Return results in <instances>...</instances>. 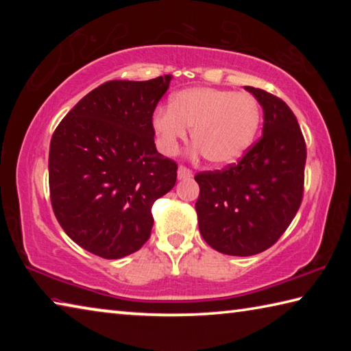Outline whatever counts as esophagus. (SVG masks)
<instances>
[{
	"label": "esophagus",
	"instance_id": "obj_1",
	"mask_svg": "<svg viewBox=\"0 0 351 351\" xmlns=\"http://www.w3.org/2000/svg\"><path fill=\"white\" fill-rule=\"evenodd\" d=\"M192 176H193L192 170L184 167V165H180V169H178V180H190Z\"/></svg>",
	"mask_w": 351,
	"mask_h": 351
}]
</instances>
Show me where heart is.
I'll list each match as a JSON object with an SVG mask.
<instances>
[{"label": "heart", "mask_w": 351, "mask_h": 351, "mask_svg": "<svg viewBox=\"0 0 351 351\" xmlns=\"http://www.w3.org/2000/svg\"><path fill=\"white\" fill-rule=\"evenodd\" d=\"M164 153H173L192 130V142L210 164H234L247 152L260 125V104L252 94L218 88H187L153 116Z\"/></svg>", "instance_id": "heart-1"}]
</instances>
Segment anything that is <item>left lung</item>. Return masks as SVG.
Listing matches in <instances>:
<instances>
[{
	"instance_id": "1",
	"label": "left lung",
	"mask_w": 351,
	"mask_h": 351,
	"mask_svg": "<svg viewBox=\"0 0 351 351\" xmlns=\"http://www.w3.org/2000/svg\"><path fill=\"white\" fill-rule=\"evenodd\" d=\"M263 108V134L237 164L195 176L199 232L215 251L247 257L288 229L304 197L306 145L282 99L245 86Z\"/></svg>"
}]
</instances>
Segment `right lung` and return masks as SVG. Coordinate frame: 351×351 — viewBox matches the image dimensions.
Here are the masks:
<instances>
[{"label":"right lung","instance_id":"add662e5","mask_svg":"<svg viewBox=\"0 0 351 351\" xmlns=\"http://www.w3.org/2000/svg\"><path fill=\"white\" fill-rule=\"evenodd\" d=\"M170 80L106 82L52 134V209L69 239L88 252L122 258L150 239L152 206L176 182L178 165L158 153L152 123Z\"/></svg>","mask_w":351,"mask_h":351}]
</instances>
